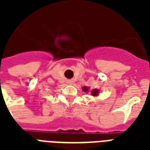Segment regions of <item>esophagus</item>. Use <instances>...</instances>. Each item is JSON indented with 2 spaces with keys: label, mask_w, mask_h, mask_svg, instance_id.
I'll use <instances>...</instances> for the list:
<instances>
[{
  "label": "esophagus",
  "mask_w": 150,
  "mask_h": 150,
  "mask_svg": "<svg viewBox=\"0 0 150 150\" xmlns=\"http://www.w3.org/2000/svg\"><path fill=\"white\" fill-rule=\"evenodd\" d=\"M67 83H68L69 85H72L73 84V81H71V80H68V82H67Z\"/></svg>",
  "instance_id": "34e87169"
}]
</instances>
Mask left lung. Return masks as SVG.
<instances>
[{
    "label": "left lung",
    "mask_w": 150,
    "mask_h": 150,
    "mask_svg": "<svg viewBox=\"0 0 150 150\" xmlns=\"http://www.w3.org/2000/svg\"><path fill=\"white\" fill-rule=\"evenodd\" d=\"M82 90H83V92H85V93H89V87L83 86L82 87ZM99 93H100V90H99L98 89H93L91 90V95L93 96H99Z\"/></svg>",
    "instance_id": "1"
}]
</instances>
